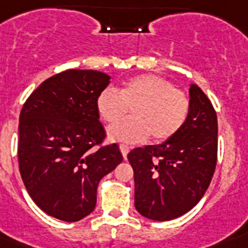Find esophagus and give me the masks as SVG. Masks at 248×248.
Returning a JSON list of instances; mask_svg holds the SVG:
<instances>
[{"mask_svg": "<svg viewBox=\"0 0 248 248\" xmlns=\"http://www.w3.org/2000/svg\"><path fill=\"white\" fill-rule=\"evenodd\" d=\"M119 149H120V151H122V154H123V156H124V159H125L126 155H128V153H129L130 149L125 145H120V146H119Z\"/></svg>", "mask_w": 248, "mask_h": 248, "instance_id": "obj_1", "label": "esophagus"}]
</instances>
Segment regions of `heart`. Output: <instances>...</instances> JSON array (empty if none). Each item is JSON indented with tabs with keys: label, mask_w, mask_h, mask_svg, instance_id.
Instances as JSON below:
<instances>
[{
	"label": "heart",
	"mask_w": 248,
	"mask_h": 248,
	"mask_svg": "<svg viewBox=\"0 0 248 248\" xmlns=\"http://www.w3.org/2000/svg\"><path fill=\"white\" fill-rule=\"evenodd\" d=\"M134 108L132 119L117 123ZM95 110L107 129L110 141L141 143L149 136L155 142L170 140L185 124L190 110V99L185 92L156 75H138L125 81L116 92L105 89L97 95Z\"/></svg>",
	"instance_id": "obj_1"
}]
</instances>
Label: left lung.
I'll use <instances>...</instances> for the list:
<instances>
[{
	"label": "left lung",
	"instance_id": "8db88e82",
	"mask_svg": "<svg viewBox=\"0 0 248 248\" xmlns=\"http://www.w3.org/2000/svg\"><path fill=\"white\" fill-rule=\"evenodd\" d=\"M190 110L182 128L159 145L133 149L134 206L155 221L177 218L198 204L217 160V116L203 90L190 84Z\"/></svg>",
	"mask_w": 248,
	"mask_h": 248
}]
</instances>
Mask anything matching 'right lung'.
I'll return each instance as SVG.
<instances>
[{
    "mask_svg": "<svg viewBox=\"0 0 248 248\" xmlns=\"http://www.w3.org/2000/svg\"><path fill=\"white\" fill-rule=\"evenodd\" d=\"M110 76L94 70H67L42 82L19 116V170L33 202L67 222L93 212L97 187L123 162L116 143L105 140L95 110Z\"/></svg>",
    "mask_w": 248,
    "mask_h": 248,
    "instance_id": "add662e5",
    "label": "right lung"
}]
</instances>
